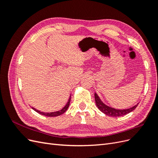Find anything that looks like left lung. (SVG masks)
<instances>
[{
	"mask_svg": "<svg viewBox=\"0 0 158 158\" xmlns=\"http://www.w3.org/2000/svg\"><path fill=\"white\" fill-rule=\"evenodd\" d=\"M95 95V103H96V106L98 107V109L105 113L108 116H111V117H121L125 115V114L132 112V111L135 110L136 107L138 106V104H136V106H133L129 109H116L114 108L111 107L109 106H106V104H104L101 99H100L98 95L96 93L94 94Z\"/></svg>",
	"mask_w": 158,
	"mask_h": 158,
	"instance_id": "1",
	"label": "left lung"
}]
</instances>
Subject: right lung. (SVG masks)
I'll use <instances>...</instances> for the list:
<instances>
[{
	"mask_svg": "<svg viewBox=\"0 0 158 158\" xmlns=\"http://www.w3.org/2000/svg\"><path fill=\"white\" fill-rule=\"evenodd\" d=\"M70 99H71V98L70 96V98L69 99V101L65 105V106L61 110H60V111H58L51 112V113H44V112H41L40 111H38V110L35 109V108H33V107H32V109L34 110V111H35L37 113L42 114V115H45V116H47V117H56V116L60 115V114H63L66 111V110L68 109V108L69 107V105H70Z\"/></svg>",
	"mask_w": 158,
	"mask_h": 158,
	"instance_id": "1",
	"label": "right lung"
}]
</instances>
